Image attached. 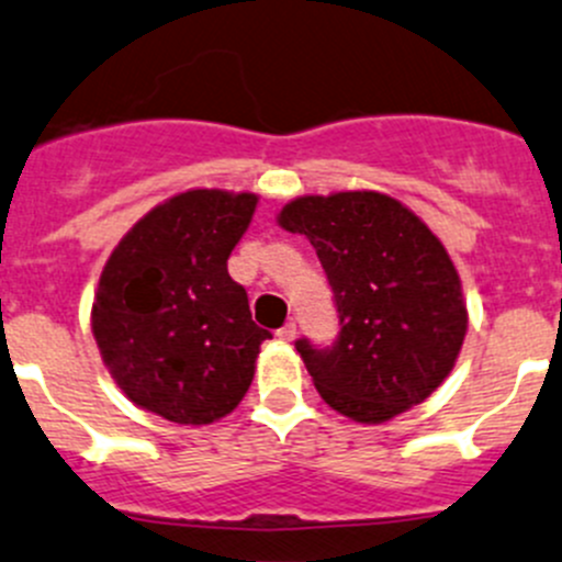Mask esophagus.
Listing matches in <instances>:
<instances>
[{
  "label": "esophagus",
  "mask_w": 562,
  "mask_h": 562,
  "mask_svg": "<svg viewBox=\"0 0 562 562\" xmlns=\"http://www.w3.org/2000/svg\"><path fill=\"white\" fill-rule=\"evenodd\" d=\"M277 337H280L282 342H291L293 337H296V324H293V321H288V324L282 326V329H277Z\"/></svg>",
  "instance_id": "1"
}]
</instances>
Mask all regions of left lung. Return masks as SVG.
Wrapping results in <instances>:
<instances>
[{
	"mask_svg": "<svg viewBox=\"0 0 562 562\" xmlns=\"http://www.w3.org/2000/svg\"><path fill=\"white\" fill-rule=\"evenodd\" d=\"M277 222L310 238L335 293L337 340H296L321 397L368 426L426 401L467 335L459 271L426 222L379 192L307 194Z\"/></svg>",
	"mask_w": 562,
	"mask_h": 562,
	"instance_id": "left-lung-1",
	"label": "left lung"
}]
</instances>
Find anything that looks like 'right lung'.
Returning a JSON list of instances; mask_svg holds the SVG:
<instances>
[{
  "instance_id": "1",
  "label": "right lung",
  "mask_w": 562,
  "mask_h": 562,
  "mask_svg": "<svg viewBox=\"0 0 562 562\" xmlns=\"http://www.w3.org/2000/svg\"><path fill=\"white\" fill-rule=\"evenodd\" d=\"M258 198L192 189L156 205L109 255L92 302L103 364L139 408L209 426L247 395L269 331L227 258Z\"/></svg>"
}]
</instances>
